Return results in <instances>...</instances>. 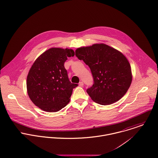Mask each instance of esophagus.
Returning a JSON list of instances; mask_svg holds the SVG:
<instances>
[{"mask_svg":"<svg viewBox=\"0 0 158 158\" xmlns=\"http://www.w3.org/2000/svg\"><path fill=\"white\" fill-rule=\"evenodd\" d=\"M79 85L80 87H82V86L84 85V83H83V82H82V81H81V82H79Z\"/></svg>","mask_w":158,"mask_h":158,"instance_id":"1","label":"esophagus"}]
</instances>
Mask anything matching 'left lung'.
I'll list each match as a JSON object with an SVG mask.
<instances>
[{
	"mask_svg": "<svg viewBox=\"0 0 158 158\" xmlns=\"http://www.w3.org/2000/svg\"><path fill=\"white\" fill-rule=\"evenodd\" d=\"M75 52L90 68L94 82L87 92L93 101L109 105L126 94L132 82V73L122 52L102 43L78 48Z\"/></svg>",
	"mask_w": 158,
	"mask_h": 158,
	"instance_id": "1",
	"label": "left lung"
}]
</instances>
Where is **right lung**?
Masks as SVG:
<instances>
[{
	"instance_id": "add662e5",
	"label": "right lung",
	"mask_w": 158,
	"mask_h": 158,
	"mask_svg": "<svg viewBox=\"0 0 158 158\" xmlns=\"http://www.w3.org/2000/svg\"><path fill=\"white\" fill-rule=\"evenodd\" d=\"M74 56L73 49L52 48L32 64L27 77V94L43 110L56 112L69 102L73 89L78 85L69 81L64 63Z\"/></svg>"
}]
</instances>
